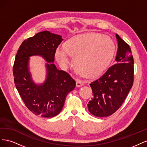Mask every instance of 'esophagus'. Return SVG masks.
Wrapping results in <instances>:
<instances>
[{"mask_svg": "<svg viewBox=\"0 0 147 147\" xmlns=\"http://www.w3.org/2000/svg\"><path fill=\"white\" fill-rule=\"evenodd\" d=\"M83 85V84L82 81L80 80H77V81H76V86H77V87H81Z\"/></svg>", "mask_w": 147, "mask_h": 147, "instance_id": "obj_1", "label": "esophagus"}]
</instances>
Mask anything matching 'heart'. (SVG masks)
<instances>
[{
    "label": "heart",
    "mask_w": 147,
    "mask_h": 147,
    "mask_svg": "<svg viewBox=\"0 0 147 147\" xmlns=\"http://www.w3.org/2000/svg\"><path fill=\"white\" fill-rule=\"evenodd\" d=\"M115 47L113 40L106 35L91 34L68 40L64 47L56 50V58L64 67L70 63V56L83 76L94 78L105 73L112 63Z\"/></svg>",
    "instance_id": "obj_1"
}]
</instances>
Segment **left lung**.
Here are the masks:
<instances>
[{
    "label": "left lung",
    "mask_w": 147,
    "mask_h": 147,
    "mask_svg": "<svg viewBox=\"0 0 147 147\" xmlns=\"http://www.w3.org/2000/svg\"><path fill=\"white\" fill-rule=\"evenodd\" d=\"M118 50L115 61L107 72L90 85L93 98L88 110L97 117H106L121 107L134 82V59L130 47L116 34Z\"/></svg>",
    "instance_id": "8db88e82"
}]
</instances>
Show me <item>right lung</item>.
Wrapping results in <instances>:
<instances>
[{"label": "right lung", "instance_id": "obj_1", "mask_svg": "<svg viewBox=\"0 0 147 147\" xmlns=\"http://www.w3.org/2000/svg\"><path fill=\"white\" fill-rule=\"evenodd\" d=\"M59 35L43 31L24 40L18 50L13 73L16 88L28 109L36 115L51 118L58 115L65 97L76 85L69 74L56 68L55 55L63 41ZM42 56L47 61L46 80L36 84L29 71V57Z\"/></svg>", "mask_w": 147, "mask_h": 147}]
</instances>
